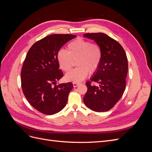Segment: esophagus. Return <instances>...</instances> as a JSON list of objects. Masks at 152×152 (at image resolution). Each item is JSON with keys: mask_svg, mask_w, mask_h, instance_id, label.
I'll return each mask as SVG.
<instances>
[{"mask_svg": "<svg viewBox=\"0 0 152 152\" xmlns=\"http://www.w3.org/2000/svg\"><path fill=\"white\" fill-rule=\"evenodd\" d=\"M79 84L77 83V82H73V87H74L78 86H79Z\"/></svg>", "mask_w": 152, "mask_h": 152, "instance_id": "34e87169", "label": "esophagus"}]
</instances>
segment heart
I'll use <instances>...</instances> for the list:
<instances>
[{
    "instance_id": "heart-1",
    "label": "heart",
    "mask_w": 152,
    "mask_h": 152,
    "mask_svg": "<svg viewBox=\"0 0 152 152\" xmlns=\"http://www.w3.org/2000/svg\"><path fill=\"white\" fill-rule=\"evenodd\" d=\"M102 58V51L99 45L90 41L77 39L67 45V51L60 49L57 53L59 66L63 71L68 72L76 59L78 67L65 75L68 81L79 82L83 80L90 72L98 68Z\"/></svg>"
}]
</instances>
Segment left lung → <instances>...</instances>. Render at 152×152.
I'll return each mask as SVG.
<instances>
[{
    "label": "left lung",
    "instance_id": "obj_1",
    "mask_svg": "<svg viewBox=\"0 0 152 152\" xmlns=\"http://www.w3.org/2000/svg\"><path fill=\"white\" fill-rule=\"evenodd\" d=\"M84 37L94 40L102 51L98 68L91 81L86 82L87 91L84 102L95 112H107L120 100L125 91L128 70L126 54L122 45L107 34L88 33ZM91 81L99 86L92 85Z\"/></svg>",
    "mask_w": 152,
    "mask_h": 152
}]
</instances>
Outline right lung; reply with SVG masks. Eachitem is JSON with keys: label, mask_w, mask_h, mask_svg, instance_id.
<instances>
[{"label": "right lung", "mask_w": 152, "mask_h": 152, "mask_svg": "<svg viewBox=\"0 0 152 152\" xmlns=\"http://www.w3.org/2000/svg\"><path fill=\"white\" fill-rule=\"evenodd\" d=\"M75 37L70 34L47 36L36 42L26 54L21 73L23 93L29 103L40 113L53 115L66 104L73 86L72 82L55 85L63 76L59 69L57 53L64 44Z\"/></svg>", "instance_id": "obj_1"}]
</instances>
